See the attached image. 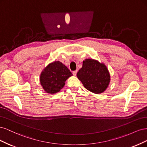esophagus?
Returning <instances> with one entry per match:
<instances>
[{"mask_svg":"<svg viewBox=\"0 0 147 147\" xmlns=\"http://www.w3.org/2000/svg\"><path fill=\"white\" fill-rule=\"evenodd\" d=\"M73 75H75H75H77V70H75V71H73Z\"/></svg>","mask_w":147,"mask_h":147,"instance_id":"1","label":"esophagus"}]
</instances>
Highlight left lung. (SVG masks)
<instances>
[{"label":"left lung","instance_id":"1","mask_svg":"<svg viewBox=\"0 0 147 147\" xmlns=\"http://www.w3.org/2000/svg\"><path fill=\"white\" fill-rule=\"evenodd\" d=\"M77 76L84 88L95 94L105 91L110 80L107 67L92 59L83 61L82 67L78 70Z\"/></svg>","mask_w":147,"mask_h":147}]
</instances>
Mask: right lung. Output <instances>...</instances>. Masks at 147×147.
<instances>
[{"label":"right lung","mask_w":147,"mask_h":147,"mask_svg":"<svg viewBox=\"0 0 147 147\" xmlns=\"http://www.w3.org/2000/svg\"><path fill=\"white\" fill-rule=\"evenodd\" d=\"M72 75V72L65 65L59 61H55L43 69L40 82L44 90L53 94L63 89L66 80Z\"/></svg>","instance_id":"right-lung-1"}]
</instances>
